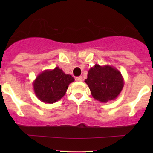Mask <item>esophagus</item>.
<instances>
[{
    "label": "esophagus",
    "mask_w": 153,
    "mask_h": 153,
    "mask_svg": "<svg viewBox=\"0 0 153 153\" xmlns=\"http://www.w3.org/2000/svg\"><path fill=\"white\" fill-rule=\"evenodd\" d=\"M75 81L76 82H82V76H79L75 78Z\"/></svg>",
    "instance_id": "esophagus-1"
}]
</instances>
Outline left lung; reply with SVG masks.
<instances>
[{
    "mask_svg": "<svg viewBox=\"0 0 153 153\" xmlns=\"http://www.w3.org/2000/svg\"><path fill=\"white\" fill-rule=\"evenodd\" d=\"M85 82L93 98L102 103L117 99L124 85L120 71L108 65L101 66L96 64L91 68Z\"/></svg>",
    "mask_w": 153,
    "mask_h": 153,
    "instance_id": "obj_1",
    "label": "left lung"
}]
</instances>
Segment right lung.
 <instances>
[{
	"label": "right lung",
	"instance_id": "obj_1",
	"mask_svg": "<svg viewBox=\"0 0 153 153\" xmlns=\"http://www.w3.org/2000/svg\"><path fill=\"white\" fill-rule=\"evenodd\" d=\"M74 80L72 75L65 74L59 67L45 70L33 82L34 94L42 102L53 103L65 95L68 85Z\"/></svg>",
	"mask_w": 153,
	"mask_h": 153
}]
</instances>
